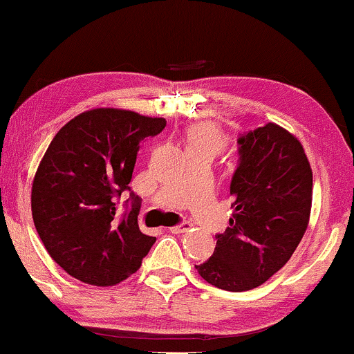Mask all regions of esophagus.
Segmentation results:
<instances>
[{
  "label": "esophagus",
  "mask_w": 354,
  "mask_h": 354,
  "mask_svg": "<svg viewBox=\"0 0 354 354\" xmlns=\"http://www.w3.org/2000/svg\"><path fill=\"white\" fill-rule=\"evenodd\" d=\"M190 222H180V224L174 225V227H170V232L174 234H182V232H187V230L190 229Z\"/></svg>",
  "instance_id": "1"
}]
</instances>
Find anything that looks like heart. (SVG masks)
I'll return each mask as SVG.
<instances>
[{
    "instance_id": "b5f03b06",
    "label": "heart",
    "mask_w": 354,
    "mask_h": 354,
    "mask_svg": "<svg viewBox=\"0 0 354 354\" xmlns=\"http://www.w3.org/2000/svg\"><path fill=\"white\" fill-rule=\"evenodd\" d=\"M225 138L217 127L210 124H197L190 127L187 132V150L192 149H210L219 152L224 147Z\"/></svg>"
}]
</instances>
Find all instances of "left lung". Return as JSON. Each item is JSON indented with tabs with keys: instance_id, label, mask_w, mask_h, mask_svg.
Listing matches in <instances>:
<instances>
[{
	"instance_id": "left-lung-1",
	"label": "left lung",
	"mask_w": 354,
	"mask_h": 354,
	"mask_svg": "<svg viewBox=\"0 0 354 354\" xmlns=\"http://www.w3.org/2000/svg\"><path fill=\"white\" fill-rule=\"evenodd\" d=\"M232 217L196 269L225 291L257 288L291 259L311 214L313 172L299 140L276 124L239 135Z\"/></svg>"
}]
</instances>
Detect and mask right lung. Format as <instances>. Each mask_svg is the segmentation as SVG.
Returning <instances> with one entry per match:
<instances>
[{
	"mask_svg": "<svg viewBox=\"0 0 354 354\" xmlns=\"http://www.w3.org/2000/svg\"><path fill=\"white\" fill-rule=\"evenodd\" d=\"M165 118L95 109L59 129L31 189L35 227L59 268L82 283L113 286L137 272L156 237L137 224L140 198L130 189L140 142ZM124 192L126 212L116 216Z\"/></svg>",
	"mask_w": 354,
	"mask_h": 354,
	"instance_id": "1",
	"label": "right lung"
}]
</instances>
